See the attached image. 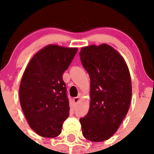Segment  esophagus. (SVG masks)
<instances>
[{
  "mask_svg": "<svg viewBox=\"0 0 154 154\" xmlns=\"http://www.w3.org/2000/svg\"><path fill=\"white\" fill-rule=\"evenodd\" d=\"M80 100H81V97H73V99H72V101H73V103H74V104H77V103L79 102Z\"/></svg>",
  "mask_w": 154,
  "mask_h": 154,
  "instance_id": "34e87169",
  "label": "esophagus"
}]
</instances>
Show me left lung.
Here are the masks:
<instances>
[{"label": "left lung", "mask_w": 154, "mask_h": 154, "mask_svg": "<svg viewBox=\"0 0 154 154\" xmlns=\"http://www.w3.org/2000/svg\"><path fill=\"white\" fill-rule=\"evenodd\" d=\"M81 60L90 77L89 112L80 119L86 139L101 142L117 131L129 110L132 83L124 57L107 44L82 47Z\"/></svg>", "instance_id": "8db88e82"}]
</instances>
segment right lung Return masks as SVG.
<instances>
[{
	"instance_id": "1",
	"label": "right lung",
	"mask_w": 154,
	"mask_h": 154,
	"mask_svg": "<svg viewBox=\"0 0 154 154\" xmlns=\"http://www.w3.org/2000/svg\"><path fill=\"white\" fill-rule=\"evenodd\" d=\"M77 48L48 45L28 64L19 88L20 103L30 128L44 137H55L69 117V105L63 73Z\"/></svg>"
}]
</instances>
